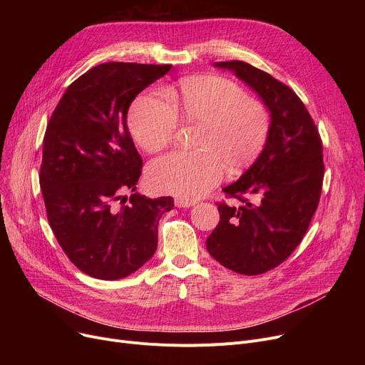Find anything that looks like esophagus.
I'll list each match as a JSON object with an SVG mask.
<instances>
[{"label":"esophagus","instance_id":"esophagus-1","mask_svg":"<svg viewBox=\"0 0 365 365\" xmlns=\"http://www.w3.org/2000/svg\"><path fill=\"white\" fill-rule=\"evenodd\" d=\"M175 204H176V207H179V208H189V207L195 205V201H194V200H186V198H176V200H175Z\"/></svg>","mask_w":365,"mask_h":365}]
</instances>
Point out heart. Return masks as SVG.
Instances as JSON below:
<instances>
[{"label":"heart","mask_w":365,"mask_h":365,"mask_svg":"<svg viewBox=\"0 0 365 365\" xmlns=\"http://www.w3.org/2000/svg\"><path fill=\"white\" fill-rule=\"evenodd\" d=\"M179 117L198 124L195 148L176 150L152 161L149 183L182 198H198L222 179L223 168L237 173L262 152L271 130L267 108L247 98L242 87L222 76L183 80L168 96L150 88L139 94L128 112L134 140L148 152L164 148L175 134Z\"/></svg>","instance_id":"heart-1"}]
</instances>
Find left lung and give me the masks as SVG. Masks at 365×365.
<instances>
[{
	"instance_id": "1",
	"label": "left lung",
	"mask_w": 365,
	"mask_h": 365,
	"mask_svg": "<svg viewBox=\"0 0 365 365\" xmlns=\"http://www.w3.org/2000/svg\"><path fill=\"white\" fill-rule=\"evenodd\" d=\"M257 93L271 113L269 136L257 160L223 187L240 207L217 202L220 222L207 250L242 275L267 272L289 257L308 231L324 179L322 143L299 96L272 75L241 61L216 62Z\"/></svg>"
}]
</instances>
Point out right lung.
Wrapping results in <instances>:
<instances>
[{
  "label": "right lung",
  "instance_id": "right-lung-1",
  "mask_svg": "<svg viewBox=\"0 0 365 365\" xmlns=\"http://www.w3.org/2000/svg\"><path fill=\"white\" fill-rule=\"evenodd\" d=\"M170 69L94 66L66 88L48 121L40 171L47 219L69 260L93 278L136 272L157 250L161 216L175 207L171 197L136 192L142 158L127 127L131 102Z\"/></svg>",
  "mask_w": 365,
  "mask_h": 365
}]
</instances>
